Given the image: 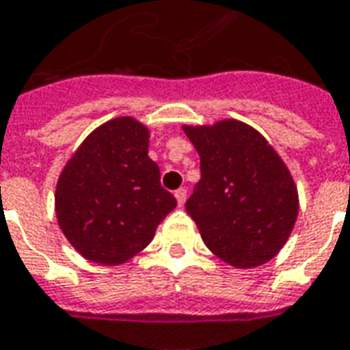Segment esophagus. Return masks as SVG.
I'll list each match as a JSON object with an SVG mask.
<instances>
[{
    "instance_id": "esophagus-1",
    "label": "esophagus",
    "mask_w": 350,
    "mask_h": 350,
    "mask_svg": "<svg viewBox=\"0 0 350 350\" xmlns=\"http://www.w3.org/2000/svg\"><path fill=\"white\" fill-rule=\"evenodd\" d=\"M174 196H176V200H178V206H183V204H185V200H187V189L180 187L174 193Z\"/></svg>"
}]
</instances>
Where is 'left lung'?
<instances>
[{"label": "left lung", "mask_w": 350, "mask_h": 350, "mask_svg": "<svg viewBox=\"0 0 350 350\" xmlns=\"http://www.w3.org/2000/svg\"><path fill=\"white\" fill-rule=\"evenodd\" d=\"M200 155V182L185 209L206 247L237 269L278 254L297 221L299 195L289 170L263 137L239 120L183 126Z\"/></svg>", "instance_id": "left-lung-1"}]
</instances>
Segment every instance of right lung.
Returning a JSON list of instances; mask_svg holds the SVG:
<instances>
[{
  "instance_id": "add662e5",
  "label": "right lung",
  "mask_w": 350,
  "mask_h": 350,
  "mask_svg": "<svg viewBox=\"0 0 350 350\" xmlns=\"http://www.w3.org/2000/svg\"><path fill=\"white\" fill-rule=\"evenodd\" d=\"M159 176L141 122L120 116L94 129L57 182L55 213L66 239L100 265L133 258L178 204Z\"/></svg>"
}]
</instances>
